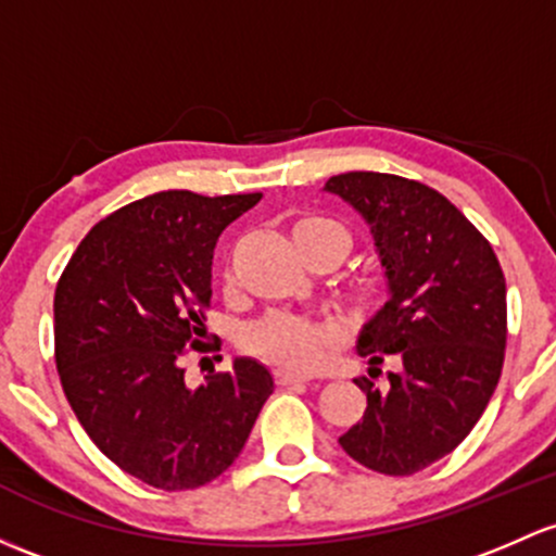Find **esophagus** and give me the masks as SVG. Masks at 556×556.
<instances>
[{"label":"esophagus","mask_w":556,"mask_h":556,"mask_svg":"<svg viewBox=\"0 0 556 556\" xmlns=\"http://www.w3.org/2000/svg\"><path fill=\"white\" fill-rule=\"evenodd\" d=\"M274 378H277L279 386H293V383H308L306 376H301V372H293V370H274Z\"/></svg>","instance_id":"34e87169"}]
</instances>
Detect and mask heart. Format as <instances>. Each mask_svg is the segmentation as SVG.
Here are the masks:
<instances>
[{"instance_id": "heart-1", "label": "heart", "mask_w": 556, "mask_h": 556, "mask_svg": "<svg viewBox=\"0 0 556 556\" xmlns=\"http://www.w3.org/2000/svg\"><path fill=\"white\" fill-rule=\"evenodd\" d=\"M290 239L301 255L312 253V250H330L341 261L349 250V233L332 220L319 218V215H303V218L293 220ZM370 295L372 288L359 290V298ZM338 336H341V330L332 319L277 312L250 325V330L244 332V346L263 359L274 362V365L293 367V370H314L325 359V354L336 346Z\"/></svg>"}]
</instances>
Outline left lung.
I'll list each match as a JSON object with an SVG mask.
<instances>
[{"label": "left lung", "mask_w": 556, "mask_h": 556, "mask_svg": "<svg viewBox=\"0 0 556 556\" xmlns=\"http://www.w3.org/2000/svg\"><path fill=\"white\" fill-rule=\"evenodd\" d=\"M325 191L370 226L389 301L362 325L356 354L375 377L386 353L401 370L367 394L341 447L372 471L416 475L466 440L488 407L506 349V279L488 239L440 191L386 173H343Z\"/></svg>", "instance_id": "8db88e82"}]
</instances>
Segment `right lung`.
Returning <instances> with one entry per match:
<instances>
[{
  "label": "right lung",
  "instance_id": "obj_1",
  "mask_svg": "<svg viewBox=\"0 0 556 556\" xmlns=\"http://www.w3.org/2000/svg\"><path fill=\"white\" fill-rule=\"evenodd\" d=\"M261 194L160 191L125 204L79 242L55 288V365L81 429L122 471L160 490L213 482L242 453L274 378L250 356L197 389L220 231Z\"/></svg>",
  "mask_w": 556,
  "mask_h": 556
}]
</instances>
